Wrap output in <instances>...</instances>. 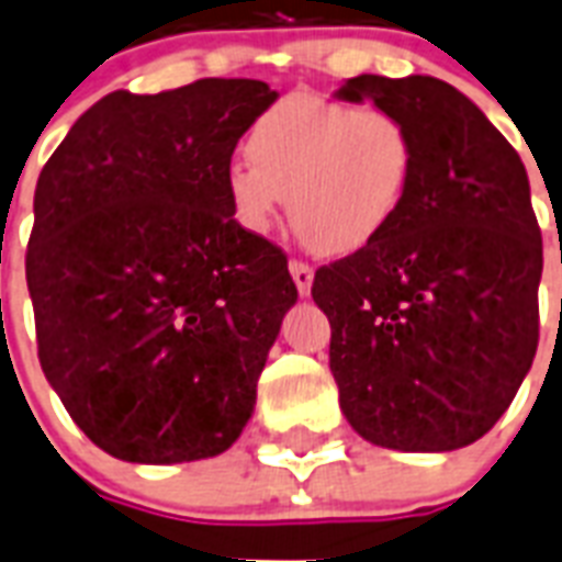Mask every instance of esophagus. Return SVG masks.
<instances>
[{
	"mask_svg": "<svg viewBox=\"0 0 562 562\" xmlns=\"http://www.w3.org/2000/svg\"><path fill=\"white\" fill-rule=\"evenodd\" d=\"M289 271H291V277H294V285H296V291H300V296H308L312 294V282H314V271H312V266H305V262H291L289 266Z\"/></svg>",
	"mask_w": 562,
	"mask_h": 562,
	"instance_id": "obj_1",
	"label": "esophagus"
}]
</instances>
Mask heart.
Returning a JSON list of instances; mask_svg holds the SVG:
<instances>
[{
	"mask_svg": "<svg viewBox=\"0 0 562 562\" xmlns=\"http://www.w3.org/2000/svg\"><path fill=\"white\" fill-rule=\"evenodd\" d=\"M250 164L225 176L227 202L250 234H268L282 202L300 239L346 257L395 222L413 187L418 149L409 123L381 106L291 94L254 121Z\"/></svg>",
	"mask_w": 562,
	"mask_h": 562,
	"instance_id": "b5f03b06",
	"label": "heart"
}]
</instances>
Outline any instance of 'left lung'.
<instances>
[{"mask_svg":"<svg viewBox=\"0 0 562 562\" xmlns=\"http://www.w3.org/2000/svg\"><path fill=\"white\" fill-rule=\"evenodd\" d=\"M335 94L401 115L418 149L395 222L314 273L340 409L378 447L459 450L499 422L537 355L542 236L526 167L445 80L360 75Z\"/></svg>","mask_w":562,"mask_h":562,"instance_id":"1","label":"left lung"}]
</instances>
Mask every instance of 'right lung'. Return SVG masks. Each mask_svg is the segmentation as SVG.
<instances>
[{
	"instance_id": "add662e5",
	"label": "right lung",
	"mask_w": 562,
	"mask_h": 562,
	"mask_svg": "<svg viewBox=\"0 0 562 562\" xmlns=\"http://www.w3.org/2000/svg\"><path fill=\"white\" fill-rule=\"evenodd\" d=\"M273 100L222 77L112 91L40 172L25 257L40 363L123 462L225 453L254 413L296 285L285 254L234 218L225 176Z\"/></svg>"
}]
</instances>
